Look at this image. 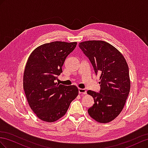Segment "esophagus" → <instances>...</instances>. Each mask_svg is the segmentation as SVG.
<instances>
[{
  "mask_svg": "<svg viewBox=\"0 0 148 148\" xmlns=\"http://www.w3.org/2000/svg\"><path fill=\"white\" fill-rule=\"evenodd\" d=\"M79 94H86L87 92L85 89H81L79 88Z\"/></svg>",
  "mask_w": 148,
  "mask_h": 148,
  "instance_id": "esophagus-1",
  "label": "esophagus"
}]
</instances>
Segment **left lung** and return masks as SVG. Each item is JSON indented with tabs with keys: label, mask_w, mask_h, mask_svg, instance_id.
<instances>
[{
	"label": "left lung",
	"mask_w": 148,
	"mask_h": 148,
	"mask_svg": "<svg viewBox=\"0 0 148 148\" xmlns=\"http://www.w3.org/2000/svg\"><path fill=\"white\" fill-rule=\"evenodd\" d=\"M79 47L89 59L94 71L100 75L99 93L88 90L94 101L88 109L89 116L100 123L113 121L122 111L130 93L129 68L123 55L103 40H87Z\"/></svg>",
	"instance_id": "8db88e82"
}]
</instances>
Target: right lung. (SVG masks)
Returning a JSON list of instances; mask_svg holds the SVG:
<instances>
[{"label": "right lung", "instance_id": "obj_1", "mask_svg": "<svg viewBox=\"0 0 148 148\" xmlns=\"http://www.w3.org/2000/svg\"><path fill=\"white\" fill-rule=\"evenodd\" d=\"M76 45V42L62 41L44 44L31 52L26 62L23 76L25 96L32 111L45 122L61 118L78 95L75 86L56 82L67 56Z\"/></svg>", "mask_w": 148, "mask_h": 148}]
</instances>
